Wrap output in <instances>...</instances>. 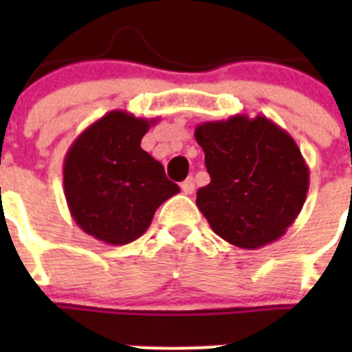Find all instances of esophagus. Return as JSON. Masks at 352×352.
I'll use <instances>...</instances> for the list:
<instances>
[{
    "mask_svg": "<svg viewBox=\"0 0 352 352\" xmlns=\"http://www.w3.org/2000/svg\"><path fill=\"white\" fill-rule=\"evenodd\" d=\"M182 190H183V194H186V195L194 194V190H195L194 178H186L185 182L182 183Z\"/></svg>",
    "mask_w": 352,
    "mask_h": 352,
    "instance_id": "34e87169",
    "label": "esophagus"
}]
</instances>
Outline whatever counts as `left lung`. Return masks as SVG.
I'll use <instances>...</instances> for the list:
<instances>
[{"mask_svg":"<svg viewBox=\"0 0 352 352\" xmlns=\"http://www.w3.org/2000/svg\"><path fill=\"white\" fill-rule=\"evenodd\" d=\"M194 135L211 178L195 203L214 234L247 250L282 238L310 185L309 166L287 130L263 114H234L204 121Z\"/></svg>","mask_w":352,"mask_h":352,"instance_id":"left-lung-1","label":"left lung"}]
</instances>
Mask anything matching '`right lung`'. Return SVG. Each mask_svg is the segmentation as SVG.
I'll use <instances>...</instances> for the list:
<instances>
[{"label": "right lung", "mask_w": 352, "mask_h": 352, "mask_svg": "<svg viewBox=\"0 0 352 352\" xmlns=\"http://www.w3.org/2000/svg\"><path fill=\"white\" fill-rule=\"evenodd\" d=\"M157 121L111 111L80 132L65 155L63 190L72 219L98 241L138 239L157 208L179 192L160 162L141 148Z\"/></svg>", "instance_id": "obj_1"}]
</instances>
